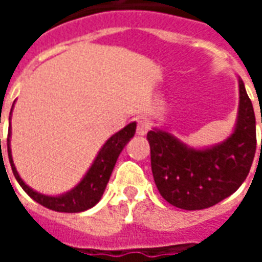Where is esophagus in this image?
I'll return each mask as SVG.
<instances>
[{
  "label": "esophagus",
  "mask_w": 262,
  "mask_h": 262,
  "mask_svg": "<svg viewBox=\"0 0 262 262\" xmlns=\"http://www.w3.org/2000/svg\"><path fill=\"white\" fill-rule=\"evenodd\" d=\"M148 129H150V126H148L147 122H146V120H140V122L137 123L136 133L139 135V136H144V135L148 132Z\"/></svg>",
  "instance_id": "34e87169"
}]
</instances>
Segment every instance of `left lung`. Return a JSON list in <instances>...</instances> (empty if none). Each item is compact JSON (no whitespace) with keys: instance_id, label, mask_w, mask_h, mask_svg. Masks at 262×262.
Instances as JSON below:
<instances>
[{"instance_id":"1","label":"left lung","mask_w":262,"mask_h":262,"mask_svg":"<svg viewBox=\"0 0 262 262\" xmlns=\"http://www.w3.org/2000/svg\"><path fill=\"white\" fill-rule=\"evenodd\" d=\"M147 140L154 182L172 206L199 210L230 196L247 178L257 147L253 103L243 80L236 123L223 142L192 147L161 127L148 132Z\"/></svg>"}]
</instances>
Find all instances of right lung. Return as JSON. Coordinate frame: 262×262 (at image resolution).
Instances as JSON below:
<instances>
[{
    "label": "right lung",
    "instance_id": "obj_1",
    "mask_svg": "<svg viewBox=\"0 0 262 262\" xmlns=\"http://www.w3.org/2000/svg\"><path fill=\"white\" fill-rule=\"evenodd\" d=\"M12 109H14V105L11 108V114H12ZM11 133L12 132H11V122H9L8 139H7L9 164H11L16 181L19 182L24 191L33 201L40 203L45 208L52 209L56 212H64V213H78V212H84L86 209L95 206L101 201L119 154L136 133V122H132L122 130L116 132L115 135L109 137L108 140L103 143L102 147L99 148L97 157L94 159L91 167L88 168L85 176L81 178V181L70 191L60 193V195H45V193L37 192L20 178L19 172L16 171V167L14 164L12 153H11Z\"/></svg>",
    "mask_w": 262,
    "mask_h": 262
}]
</instances>
